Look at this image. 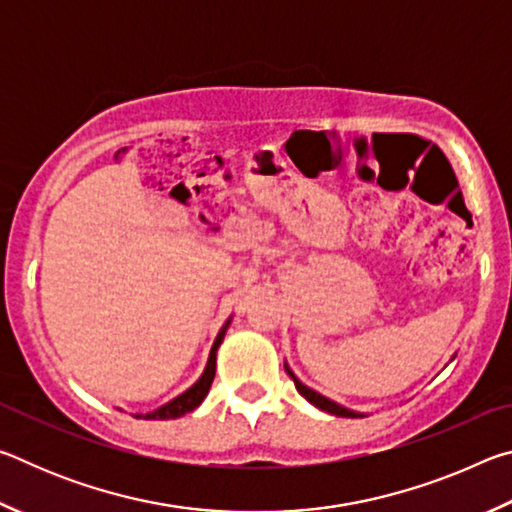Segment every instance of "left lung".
<instances>
[{"label":"left lung","instance_id":"8db88e82","mask_svg":"<svg viewBox=\"0 0 512 512\" xmlns=\"http://www.w3.org/2000/svg\"><path fill=\"white\" fill-rule=\"evenodd\" d=\"M452 359H454V357H452ZM284 370H287V375L293 379V384H296L298 393H300L302 397H305V400H307L309 404H314L316 409L325 411V413H332V415H341V418H363V415H366V413H361V411H352V409H348V406H343V404H339V402L329 400V397L320 395L318 391H314V388H309V386L302 384V381H300L296 375H293V370L289 368L287 361H284Z\"/></svg>","mask_w":512,"mask_h":512}]
</instances>
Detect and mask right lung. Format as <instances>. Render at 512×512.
<instances>
[{
	"instance_id": "1",
	"label": "right lung",
	"mask_w": 512,
	"mask_h": 512,
	"mask_svg": "<svg viewBox=\"0 0 512 512\" xmlns=\"http://www.w3.org/2000/svg\"><path fill=\"white\" fill-rule=\"evenodd\" d=\"M230 323H232V316L225 320L223 327L219 329V334H216V339L212 343V350H210V357H207V363H205L203 375L198 377L194 384L187 388V391L176 395L167 404H162V406H158V409H153L149 413H137L135 418H142V420H176V418H180V415L194 411L196 406H201V402L205 400L207 393H210V386H212L214 372H216V352H219V348H221V343L225 339V332H228Z\"/></svg>"
}]
</instances>
